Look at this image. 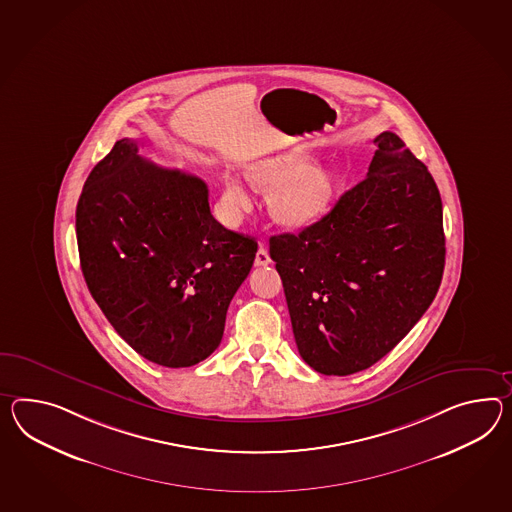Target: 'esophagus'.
Segmentation results:
<instances>
[{
    "label": "esophagus",
    "instance_id": "obj_1",
    "mask_svg": "<svg viewBox=\"0 0 512 512\" xmlns=\"http://www.w3.org/2000/svg\"><path fill=\"white\" fill-rule=\"evenodd\" d=\"M272 259H270V255H268V250L266 248H259L257 251V257H255V266H266V264H270Z\"/></svg>",
    "mask_w": 512,
    "mask_h": 512
}]
</instances>
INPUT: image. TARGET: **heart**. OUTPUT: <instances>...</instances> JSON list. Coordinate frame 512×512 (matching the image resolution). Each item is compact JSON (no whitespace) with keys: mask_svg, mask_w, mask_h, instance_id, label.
I'll return each mask as SVG.
<instances>
[{"mask_svg":"<svg viewBox=\"0 0 512 512\" xmlns=\"http://www.w3.org/2000/svg\"><path fill=\"white\" fill-rule=\"evenodd\" d=\"M300 150L255 159L244 166L246 179L266 190V207L277 224L300 229L316 224L335 198V177L320 163H305ZM225 211L238 216L251 207L250 194L235 175L222 179Z\"/></svg>","mask_w":512,"mask_h":512,"instance_id":"b5f03b06","label":"heart"}]
</instances>
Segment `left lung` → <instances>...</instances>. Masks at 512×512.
<instances>
[{"instance_id": "8db88e82", "label": "left lung", "mask_w": 512, "mask_h": 512, "mask_svg": "<svg viewBox=\"0 0 512 512\" xmlns=\"http://www.w3.org/2000/svg\"><path fill=\"white\" fill-rule=\"evenodd\" d=\"M368 174L298 235L270 238L301 359L349 375L383 359L437 296L446 238L433 175L385 131Z\"/></svg>"}]
</instances>
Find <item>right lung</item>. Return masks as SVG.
<instances>
[{
    "instance_id": "add662e5",
    "label": "right lung",
    "mask_w": 512,
    "mask_h": 512,
    "mask_svg": "<svg viewBox=\"0 0 512 512\" xmlns=\"http://www.w3.org/2000/svg\"><path fill=\"white\" fill-rule=\"evenodd\" d=\"M75 233L92 298L138 355L187 368L220 346L257 242L214 220L200 177L146 161L122 138L87 177Z\"/></svg>"
}]
</instances>
